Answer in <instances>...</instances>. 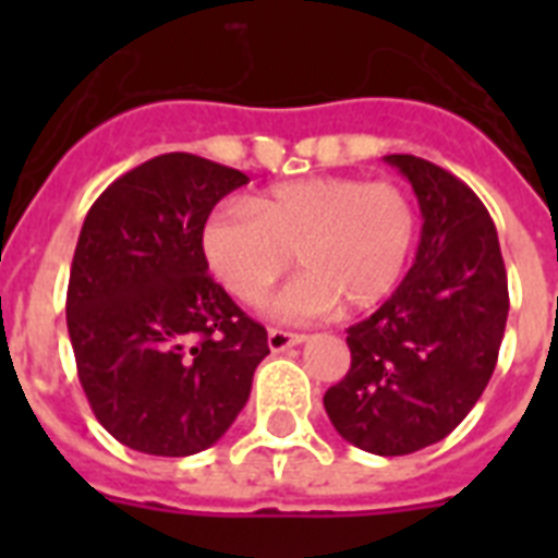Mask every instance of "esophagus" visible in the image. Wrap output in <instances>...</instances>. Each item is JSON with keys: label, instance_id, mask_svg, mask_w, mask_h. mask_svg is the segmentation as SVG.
I'll return each mask as SVG.
<instances>
[{"label": "esophagus", "instance_id": "34e87169", "mask_svg": "<svg viewBox=\"0 0 558 558\" xmlns=\"http://www.w3.org/2000/svg\"><path fill=\"white\" fill-rule=\"evenodd\" d=\"M306 336H301V332H287V330H269V350L271 353H283V350L295 348V344H301Z\"/></svg>", "mask_w": 558, "mask_h": 558}]
</instances>
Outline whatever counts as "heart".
<instances>
[{
	"instance_id": "1",
	"label": "heart",
	"mask_w": 558,
	"mask_h": 558,
	"mask_svg": "<svg viewBox=\"0 0 558 558\" xmlns=\"http://www.w3.org/2000/svg\"><path fill=\"white\" fill-rule=\"evenodd\" d=\"M416 236V210L390 182L318 177L283 182L243 205H222L205 219L202 257L240 304H260L271 283L301 266L269 313L313 322L344 306L371 310L393 292Z\"/></svg>"
}]
</instances>
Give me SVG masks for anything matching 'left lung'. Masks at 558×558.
<instances>
[{
    "label": "left lung",
    "mask_w": 558,
    "mask_h": 558,
    "mask_svg": "<svg viewBox=\"0 0 558 558\" xmlns=\"http://www.w3.org/2000/svg\"><path fill=\"white\" fill-rule=\"evenodd\" d=\"M423 214L414 266L348 330L350 371L324 393L336 432L381 458L442 440L493 376L510 295L498 231L475 191L416 156H385Z\"/></svg>",
    "instance_id": "obj_1"
}]
</instances>
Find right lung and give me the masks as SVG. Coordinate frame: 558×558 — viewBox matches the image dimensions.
I'll use <instances>...</instances> for the list:
<instances>
[{
	"mask_svg": "<svg viewBox=\"0 0 558 558\" xmlns=\"http://www.w3.org/2000/svg\"><path fill=\"white\" fill-rule=\"evenodd\" d=\"M245 173L165 153L83 219L65 324L98 423L144 454L187 458L231 428L269 356L266 330L208 275L199 234Z\"/></svg>",
	"mask_w": 558,
	"mask_h": 558,
	"instance_id": "obj_1",
	"label": "right lung"
}]
</instances>
